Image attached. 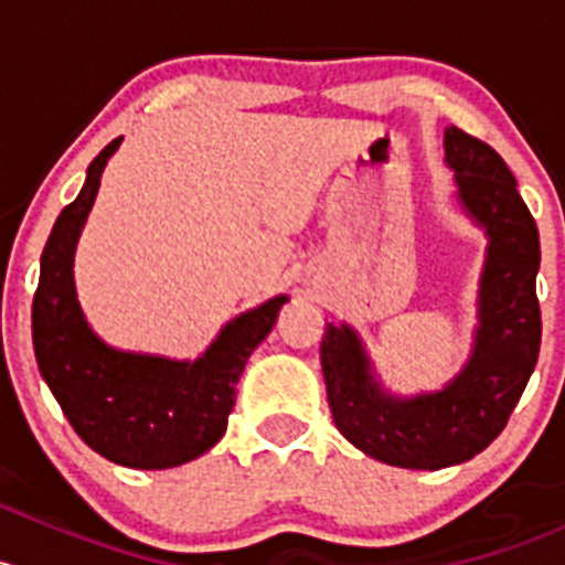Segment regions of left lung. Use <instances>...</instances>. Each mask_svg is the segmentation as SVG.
<instances>
[{"mask_svg":"<svg viewBox=\"0 0 565 565\" xmlns=\"http://www.w3.org/2000/svg\"><path fill=\"white\" fill-rule=\"evenodd\" d=\"M443 145L461 207L489 237L470 361L443 391L398 398L374 380L350 324H324L319 347L341 435L372 459L409 470H440L481 454L509 424L541 347L539 230L514 174L492 147L454 125Z\"/></svg>","mask_w":565,"mask_h":565,"instance_id":"obj_1","label":"left lung"}]
</instances>
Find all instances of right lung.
<instances>
[{"label":"right lung","instance_id":"add662e5","mask_svg":"<svg viewBox=\"0 0 565 565\" xmlns=\"http://www.w3.org/2000/svg\"><path fill=\"white\" fill-rule=\"evenodd\" d=\"M122 136L89 163L82 193L51 230L32 303L38 369L76 435L114 465L167 470L202 457L224 437L237 380L250 352L276 324L287 295L232 319L196 361L119 352L104 344L76 300L73 254L93 210L108 158Z\"/></svg>","mask_w":565,"mask_h":565}]
</instances>
